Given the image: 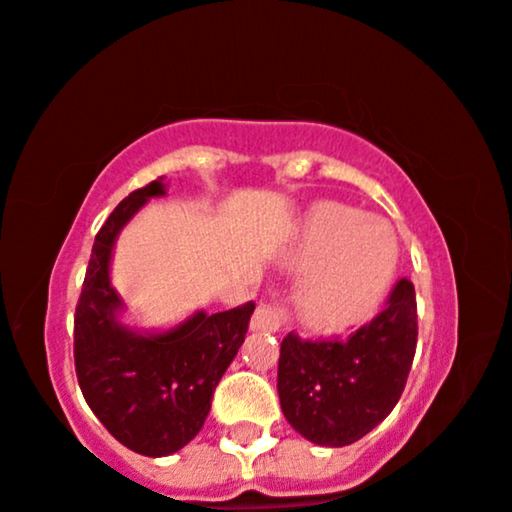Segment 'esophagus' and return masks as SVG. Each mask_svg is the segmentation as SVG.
Here are the masks:
<instances>
[{
  "label": "esophagus",
  "mask_w": 512,
  "mask_h": 512,
  "mask_svg": "<svg viewBox=\"0 0 512 512\" xmlns=\"http://www.w3.org/2000/svg\"><path fill=\"white\" fill-rule=\"evenodd\" d=\"M288 321V312L281 307V304H260L252 314L250 328L252 331H267L276 333L283 323Z\"/></svg>",
  "instance_id": "34e87169"
}]
</instances>
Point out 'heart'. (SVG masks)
<instances>
[{"instance_id":"heart-1","label":"heart","mask_w":512,"mask_h":512,"mask_svg":"<svg viewBox=\"0 0 512 512\" xmlns=\"http://www.w3.org/2000/svg\"><path fill=\"white\" fill-rule=\"evenodd\" d=\"M293 264L312 269L297 293V314L312 331H345L385 300L399 267L397 236L340 203H321L304 219Z\"/></svg>"}]
</instances>
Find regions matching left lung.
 Wrapping results in <instances>:
<instances>
[{
  "label": "left lung",
  "mask_w": 512,
  "mask_h": 512,
  "mask_svg": "<svg viewBox=\"0 0 512 512\" xmlns=\"http://www.w3.org/2000/svg\"><path fill=\"white\" fill-rule=\"evenodd\" d=\"M416 290L401 278L385 309L347 340L288 333L278 359L283 416L304 439L347 446L383 423L404 392L418 340Z\"/></svg>",
  "instance_id": "left-lung-1"
}]
</instances>
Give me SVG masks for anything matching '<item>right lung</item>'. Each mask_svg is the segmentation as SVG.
<instances>
[{
    "label": "right lung",
    "instance_id": "add662e5",
    "mask_svg": "<svg viewBox=\"0 0 512 512\" xmlns=\"http://www.w3.org/2000/svg\"><path fill=\"white\" fill-rule=\"evenodd\" d=\"M165 196L163 177L129 193L96 234L75 309V371L103 428L141 456H170L203 428L212 394L248 333L255 302L229 312H196L165 333L120 323L111 252L129 219Z\"/></svg>",
    "mask_w": 512,
    "mask_h": 512
}]
</instances>
